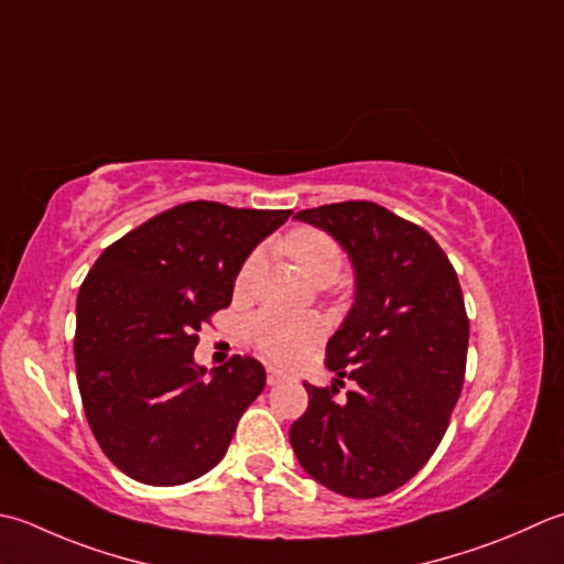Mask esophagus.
<instances>
[{"label": "esophagus", "mask_w": 564, "mask_h": 564, "mask_svg": "<svg viewBox=\"0 0 564 564\" xmlns=\"http://www.w3.org/2000/svg\"><path fill=\"white\" fill-rule=\"evenodd\" d=\"M267 381H269V386H279L281 381H285V373H283V371H279V369L269 367V371H267Z\"/></svg>", "instance_id": "1"}]
</instances>
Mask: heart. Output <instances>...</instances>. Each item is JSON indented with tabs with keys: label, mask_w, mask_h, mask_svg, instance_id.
Wrapping results in <instances>:
<instances>
[{
	"label": "heart",
	"mask_w": 564,
	"mask_h": 564,
	"mask_svg": "<svg viewBox=\"0 0 564 564\" xmlns=\"http://www.w3.org/2000/svg\"><path fill=\"white\" fill-rule=\"evenodd\" d=\"M281 247L289 253V259L295 263L297 271L315 285H329L339 275L341 251L337 247V241L333 237H327L325 231L313 227H297L283 237ZM257 271L259 253H251V257L241 263L237 275V289L245 291L253 275H257ZM249 337L253 345L259 347L263 357L291 364L305 357L307 351L317 345V339L323 337V323L305 315H285L267 311L251 317Z\"/></svg>",
	"instance_id": "obj_1"
}]
</instances>
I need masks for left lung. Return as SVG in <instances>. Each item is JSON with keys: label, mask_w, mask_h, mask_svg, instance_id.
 I'll return each mask as SVG.
<instances>
[{"label": "left lung", "mask_w": 564, "mask_h": 564, "mask_svg": "<svg viewBox=\"0 0 564 564\" xmlns=\"http://www.w3.org/2000/svg\"><path fill=\"white\" fill-rule=\"evenodd\" d=\"M347 253L355 301L327 341L339 389L307 391L291 447L311 477L349 499H377L423 469L449 425L469 345L465 297L445 251L373 203L301 209Z\"/></svg>", "instance_id": "1"}]
</instances>
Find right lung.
<instances>
[{
    "instance_id": "add662e5",
    "label": "right lung",
    "mask_w": 564,
    "mask_h": 564,
    "mask_svg": "<svg viewBox=\"0 0 564 564\" xmlns=\"http://www.w3.org/2000/svg\"><path fill=\"white\" fill-rule=\"evenodd\" d=\"M291 209L187 203L102 251L77 293L75 373L105 455L141 484L175 487L213 469L267 386L251 357L207 371L197 333L231 303L241 263Z\"/></svg>"
}]
</instances>
